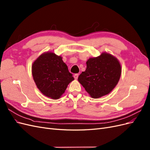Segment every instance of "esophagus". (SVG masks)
Wrapping results in <instances>:
<instances>
[{"instance_id":"34e87169","label":"esophagus","mask_w":150,"mask_h":150,"mask_svg":"<svg viewBox=\"0 0 150 150\" xmlns=\"http://www.w3.org/2000/svg\"><path fill=\"white\" fill-rule=\"evenodd\" d=\"M78 76H79V74H75L74 75V78L75 79H77L78 78Z\"/></svg>"}]
</instances>
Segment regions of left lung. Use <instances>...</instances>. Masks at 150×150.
Segmentation results:
<instances>
[{"mask_svg":"<svg viewBox=\"0 0 150 150\" xmlns=\"http://www.w3.org/2000/svg\"><path fill=\"white\" fill-rule=\"evenodd\" d=\"M86 65V69L79 76L78 81L90 96L97 99L111 93L121 74V66L117 59L103 52L98 57L89 58Z\"/></svg>","mask_w":150,"mask_h":150,"instance_id":"1","label":"left lung"}]
</instances>
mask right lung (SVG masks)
<instances>
[{
    "mask_svg": "<svg viewBox=\"0 0 150 150\" xmlns=\"http://www.w3.org/2000/svg\"><path fill=\"white\" fill-rule=\"evenodd\" d=\"M32 74L38 88L44 96L57 99L74 79L61 56L44 52L32 66Z\"/></svg>",
    "mask_w": 150,
    "mask_h": 150,
    "instance_id": "obj_1",
    "label": "right lung"
}]
</instances>
